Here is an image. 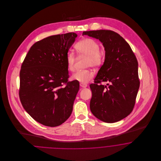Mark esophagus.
I'll list each match as a JSON object with an SVG mask.
<instances>
[{
	"label": "esophagus",
	"mask_w": 161,
	"mask_h": 161,
	"mask_svg": "<svg viewBox=\"0 0 161 161\" xmlns=\"http://www.w3.org/2000/svg\"><path fill=\"white\" fill-rule=\"evenodd\" d=\"M80 86L81 87H83V88H85V87H86L87 86V85L86 84H84V83H80Z\"/></svg>",
	"instance_id": "34e87169"
}]
</instances>
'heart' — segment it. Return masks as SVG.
Wrapping results in <instances>:
<instances>
[{
	"label": "heart",
	"mask_w": 161,
	"mask_h": 161,
	"mask_svg": "<svg viewBox=\"0 0 161 161\" xmlns=\"http://www.w3.org/2000/svg\"><path fill=\"white\" fill-rule=\"evenodd\" d=\"M75 49L79 55L87 57L86 67L97 68L104 61V54L102 51H100L99 43L94 39L86 38L79 41L75 45ZM66 61L68 70L74 72L75 57L73 53L69 52L67 54ZM93 77V73L92 71L85 70L77 71L72 75V78L80 83H87L92 80Z\"/></svg>",
	"instance_id": "heart-1"
}]
</instances>
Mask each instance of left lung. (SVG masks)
I'll return each mask as SVG.
<instances>
[{
  "mask_svg": "<svg viewBox=\"0 0 161 161\" xmlns=\"http://www.w3.org/2000/svg\"><path fill=\"white\" fill-rule=\"evenodd\" d=\"M83 35L98 39L105 50L104 64L90 84L91 110L103 122H118L130 114L135 104L140 85L137 59L129 43L114 31H84Z\"/></svg>",
  "mask_w": 161,
  "mask_h": 161,
  "instance_id": "8db88e82",
  "label": "left lung"
}]
</instances>
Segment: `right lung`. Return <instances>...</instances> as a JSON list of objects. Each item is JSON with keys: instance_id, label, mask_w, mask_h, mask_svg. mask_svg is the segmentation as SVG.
<instances>
[{"instance_id": "right-lung-1", "label": "right lung", "mask_w": 161, "mask_h": 161, "mask_svg": "<svg viewBox=\"0 0 161 161\" xmlns=\"http://www.w3.org/2000/svg\"><path fill=\"white\" fill-rule=\"evenodd\" d=\"M77 34L51 36L31 46L20 72L19 97L26 112L38 123L58 126L71 115L79 82L68 81L66 61Z\"/></svg>"}]
</instances>
